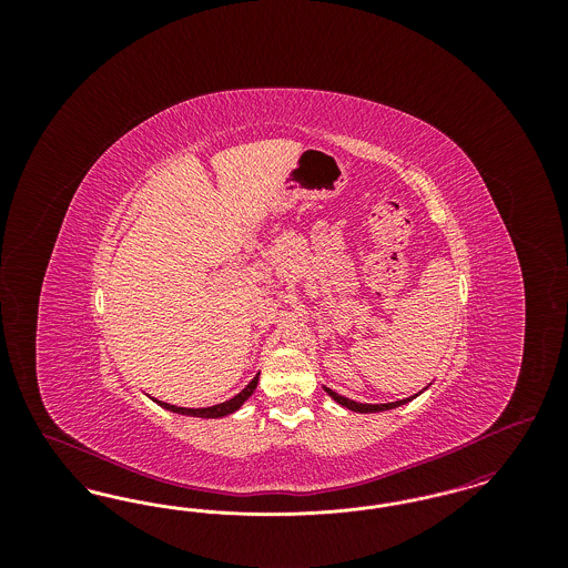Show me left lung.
<instances>
[{"instance_id":"8db88e82","label":"left lung","mask_w":568,"mask_h":568,"mask_svg":"<svg viewBox=\"0 0 568 568\" xmlns=\"http://www.w3.org/2000/svg\"><path fill=\"white\" fill-rule=\"evenodd\" d=\"M325 392H327V396H332L338 405L345 406V408H349V410H355V413H378V410H389V408H396V406L406 405V403H410L415 396H419V394H415V396H410V398H405V400H396V403H387V405H362V403H355V400H349V398H345V396H341V394H336V392H332L329 387H324Z\"/></svg>"}]
</instances>
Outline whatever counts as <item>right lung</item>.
Here are the masks:
<instances>
[{"label":"right lung","instance_id":"right-lung-1","mask_svg":"<svg viewBox=\"0 0 568 568\" xmlns=\"http://www.w3.org/2000/svg\"><path fill=\"white\" fill-rule=\"evenodd\" d=\"M257 381H260V375H255V377L251 378V383L244 387L241 394H236L234 398H230V400H225V403H221V405L206 406V408H185V406L168 405V403L155 400V398H153V400H155L158 405L163 406V408L172 410V413H181V415H190V417H206V419L211 417V419H216V417H225V415L239 410V408L248 400V396L255 392Z\"/></svg>","mask_w":568,"mask_h":568}]
</instances>
